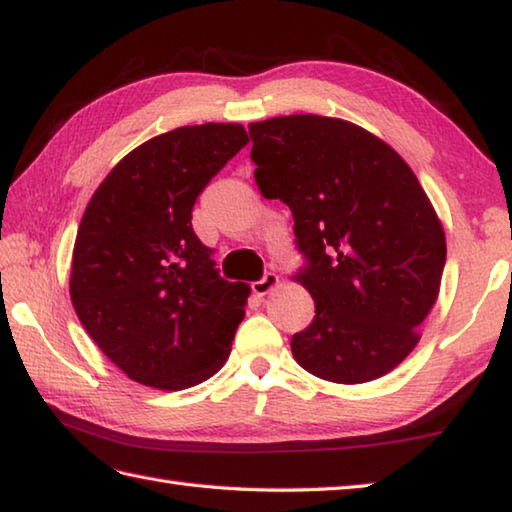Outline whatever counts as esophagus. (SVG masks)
I'll use <instances>...</instances> for the list:
<instances>
[{
  "instance_id": "1",
  "label": "esophagus",
  "mask_w": 512,
  "mask_h": 512,
  "mask_svg": "<svg viewBox=\"0 0 512 512\" xmlns=\"http://www.w3.org/2000/svg\"><path fill=\"white\" fill-rule=\"evenodd\" d=\"M278 285H281V278H278V274L267 272L263 278H260V281L252 283V289H254L256 296H265V294L272 292V289H276Z\"/></svg>"
}]
</instances>
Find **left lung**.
<instances>
[{"label": "left lung", "instance_id": "8db88e82", "mask_svg": "<svg viewBox=\"0 0 512 512\" xmlns=\"http://www.w3.org/2000/svg\"><path fill=\"white\" fill-rule=\"evenodd\" d=\"M254 178L292 209L314 321L294 334L303 370L332 383L374 381L419 343L437 303L446 234L426 191L388 142L359 124L281 115L249 124Z\"/></svg>", "mask_w": 512, "mask_h": 512}]
</instances>
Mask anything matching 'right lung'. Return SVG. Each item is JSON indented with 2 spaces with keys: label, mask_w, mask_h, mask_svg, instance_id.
Here are the masks:
<instances>
[{
  "label": "right lung",
  "mask_w": 512,
  "mask_h": 512,
  "mask_svg": "<svg viewBox=\"0 0 512 512\" xmlns=\"http://www.w3.org/2000/svg\"><path fill=\"white\" fill-rule=\"evenodd\" d=\"M247 142L234 122L162 133L127 153L84 209L71 301L95 345L131 381L176 392L227 361L252 289L218 276L191 209Z\"/></svg>",
  "instance_id": "right-lung-1"
}]
</instances>
